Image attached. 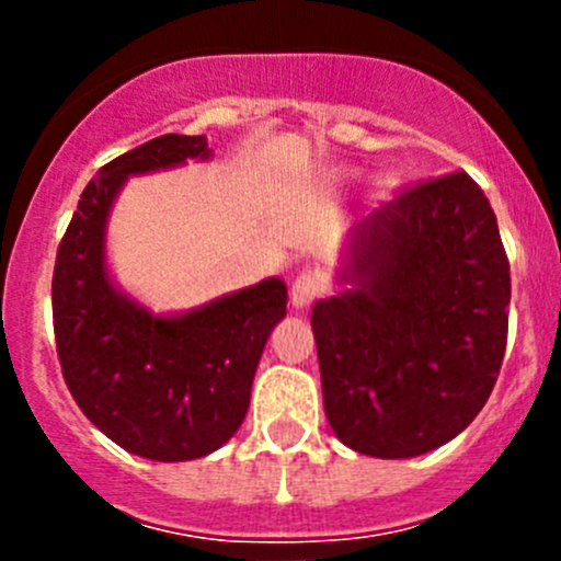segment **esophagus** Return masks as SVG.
Listing matches in <instances>:
<instances>
[{"mask_svg":"<svg viewBox=\"0 0 561 561\" xmlns=\"http://www.w3.org/2000/svg\"><path fill=\"white\" fill-rule=\"evenodd\" d=\"M322 287H325V282H322V276L314 274V271H304V274H298L296 282H293V287H290L293 307L307 309L309 304L320 296Z\"/></svg>","mask_w":561,"mask_h":561,"instance_id":"esophagus-1","label":"esophagus"}]
</instances>
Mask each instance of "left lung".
I'll return each mask as SVG.
<instances>
[{"label": "left lung", "instance_id": "8db88e82", "mask_svg": "<svg viewBox=\"0 0 561 561\" xmlns=\"http://www.w3.org/2000/svg\"><path fill=\"white\" fill-rule=\"evenodd\" d=\"M312 309L333 434L375 458L458 437L494 390L511 263L494 208L467 173L423 181L358 222Z\"/></svg>", "mask_w": 561, "mask_h": 561}]
</instances>
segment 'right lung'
I'll list each match as a JSON object with an SVG mask.
<instances>
[{"label":"right lung","instance_id":"1","mask_svg":"<svg viewBox=\"0 0 561 561\" xmlns=\"http://www.w3.org/2000/svg\"><path fill=\"white\" fill-rule=\"evenodd\" d=\"M208 157L206 135H160L107 162L56 252L50 298L67 388L105 437L151 461L203 458L239 432L260 355L287 314L279 276L181 314H154L113 282L105 230L124 181Z\"/></svg>","mask_w":561,"mask_h":561}]
</instances>
